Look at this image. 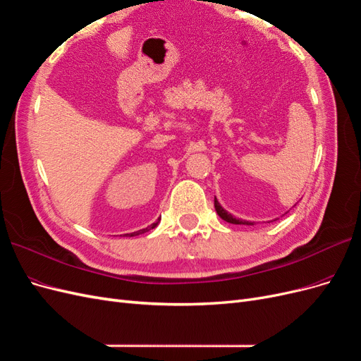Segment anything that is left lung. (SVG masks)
Returning a JSON list of instances; mask_svg holds the SVG:
<instances>
[{
  "mask_svg": "<svg viewBox=\"0 0 361 361\" xmlns=\"http://www.w3.org/2000/svg\"><path fill=\"white\" fill-rule=\"evenodd\" d=\"M214 208H216V212H217V214L222 217L224 220H226V222H229V224H234V225H253V222H246V220H241V219H235L234 216H231L228 212H225L222 207H220V204L217 202V200L214 197Z\"/></svg>",
  "mask_w": 361,
  "mask_h": 361,
  "instance_id": "1",
  "label": "left lung"
}]
</instances>
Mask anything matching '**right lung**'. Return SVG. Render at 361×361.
I'll list each match as a JSON object with an SVG mask.
<instances>
[{
	"label": "right lung",
	"mask_w": 361,
	"mask_h": 361,
	"mask_svg": "<svg viewBox=\"0 0 361 361\" xmlns=\"http://www.w3.org/2000/svg\"><path fill=\"white\" fill-rule=\"evenodd\" d=\"M159 220H160V217L157 219V222H156V224H153V225H149L148 228H145V229H141V231H136V232H132V234H126V235H129V237H133V235H139V234H144V232H147V231H149V229H153V228H156V226H157V224H159Z\"/></svg>",
	"instance_id": "right-lung-1"
}]
</instances>
